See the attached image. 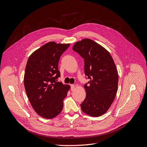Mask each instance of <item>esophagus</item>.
Instances as JSON below:
<instances>
[{"instance_id": "esophagus-1", "label": "esophagus", "mask_w": 147, "mask_h": 147, "mask_svg": "<svg viewBox=\"0 0 147 147\" xmlns=\"http://www.w3.org/2000/svg\"><path fill=\"white\" fill-rule=\"evenodd\" d=\"M75 85H74V84H71V90H72V91L74 90V89H75Z\"/></svg>"}]
</instances>
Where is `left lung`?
<instances>
[{
    "instance_id": "left-lung-1",
    "label": "left lung",
    "mask_w": 147,
    "mask_h": 147,
    "mask_svg": "<svg viewBox=\"0 0 147 147\" xmlns=\"http://www.w3.org/2000/svg\"><path fill=\"white\" fill-rule=\"evenodd\" d=\"M73 50L84 61V74L89 81L84 87L86 97L82 110L91 116L105 113L113 102L118 85V75L109 53L90 39L76 42Z\"/></svg>"
}]
</instances>
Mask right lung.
Here are the masks:
<instances>
[{
    "instance_id": "obj_1",
    "label": "right lung",
    "mask_w": 147,
    "mask_h": 147,
    "mask_svg": "<svg viewBox=\"0 0 147 147\" xmlns=\"http://www.w3.org/2000/svg\"><path fill=\"white\" fill-rule=\"evenodd\" d=\"M69 45L48 42L28 60L24 79L26 93L34 109L43 118H53L63 110L69 86L58 82L60 77L58 65Z\"/></svg>"
}]
</instances>
